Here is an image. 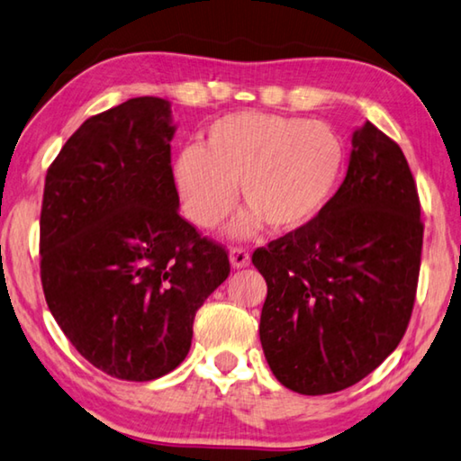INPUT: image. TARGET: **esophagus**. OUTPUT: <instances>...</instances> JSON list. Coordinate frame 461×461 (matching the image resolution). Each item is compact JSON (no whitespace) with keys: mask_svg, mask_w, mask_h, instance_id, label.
Returning <instances> with one entry per match:
<instances>
[{"mask_svg":"<svg viewBox=\"0 0 461 461\" xmlns=\"http://www.w3.org/2000/svg\"><path fill=\"white\" fill-rule=\"evenodd\" d=\"M229 257H230V265L235 269H243V267H247L249 263H251V257H249V251H247V249H240V247L232 249Z\"/></svg>","mask_w":461,"mask_h":461,"instance_id":"esophagus-1","label":"esophagus"}]
</instances>
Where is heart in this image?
Masks as SVG:
<instances>
[{"label": "heart", "mask_w": 461, "mask_h": 461, "mask_svg": "<svg viewBox=\"0 0 461 461\" xmlns=\"http://www.w3.org/2000/svg\"><path fill=\"white\" fill-rule=\"evenodd\" d=\"M344 167V143L320 121L239 111L208 125L204 143L185 145L174 161L184 208L202 229L221 224L237 202L251 208L237 237L271 224L292 232L316 221L332 200Z\"/></svg>", "instance_id": "heart-1"}]
</instances>
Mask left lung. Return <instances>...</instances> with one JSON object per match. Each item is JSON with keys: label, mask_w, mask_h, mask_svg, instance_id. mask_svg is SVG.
Masks as SVG:
<instances>
[{"label": "left lung", "mask_w": 461, "mask_h": 461, "mask_svg": "<svg viewBox=\"0 0 461 461\" xmlns=\"http://www.w3.org/2000/svg\"><path fill=\"white\" fill-rule=\"evenodd\" d=\"M421 247L413 174L399 145L366 121L321 214L253 253L267 281L261 346L277 381L328 394L373 373L409 326Z\"/></svg>", "instance_id": "8db88e82"}]
</instances>
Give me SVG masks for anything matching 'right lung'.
I'll return each mask as SVG.
<instances>
[{
  "mask_svg": "<svg viewBox=\"0 0 461 461\" xmlns=\"http://www.w3.org/2000/svg\"><path fill=\"white\" fill-rule=\"evenodd\" d=\"M174 133L169 103L137 96L86 119L46 174V303L80 357L123 381L180 365L194 316L230 273L224 249L177 212Z\"/></svg>",
  "mask_w": 461,
  "mask_h": 461,
  "instance_id": "add662e5",
  "label": "right lung"
}]
</instances>
